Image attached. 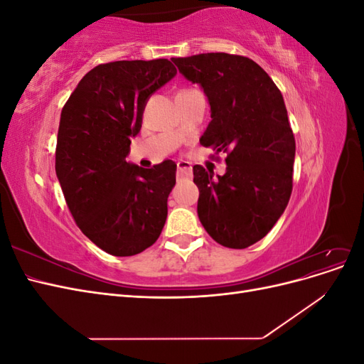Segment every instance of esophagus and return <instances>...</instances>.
Instances as JSON below:
<instances>
[{
	"mask_svg": "<svg viewBox=\"0 0 364 364\" xmlns=\"http://www.w3.org/2000/svg\"><path fill=\"white\" fill-rule=\"evenodd\" d=\"M193 174V167L190 162L179 161L178 162V178H190Z\"/></svg>",
	"mask_w": 364,
	"mask_h": 364,
	"instance_id": "esophagus-1",
	"label": "esophagus"
}]
</instances>
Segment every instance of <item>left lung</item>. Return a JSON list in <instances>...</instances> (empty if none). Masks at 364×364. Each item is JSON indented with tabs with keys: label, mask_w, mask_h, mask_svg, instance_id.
Listing matches in <instances>:
<instances>
[{
	"label": "left lung",
	"mask_w": 364,
	"mask_h": 364,
	"mask_svg": "<svg viewBox=\"0 0 364 364\" xmlns=\"http://www.w3.org/2000/svg\"><path fill=\"white\" fill-rule=\"evenodd\" d=\"M211 106L203 147L226 153V173L194 165L197 214L218 245L245 249L266 237L293 190L294 135L278 86L258 63L228 53L174 58Z\"/></svg>",
	"instance_id": "1"
}]
</instances>
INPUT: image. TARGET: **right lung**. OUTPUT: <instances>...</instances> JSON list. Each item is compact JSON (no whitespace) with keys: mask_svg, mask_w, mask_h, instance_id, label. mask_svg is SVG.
Wrapping results in <instances>:
<instances>
[{"mask_svg":"<svg viewBox=\"0 0 364 364\" xmlns=\"http://www.w3.org/2000/svg\"><path fill=\"white\" fill-rule=\"evenodd\" d=\"M176 73L168 59L97 65L62 109L56 174L65 200L82 232L114 257L150 247L167 220L176 164L141 168L126 156L149 97Z\"/></svg>","mask_w":364,"mask_h":364,"instance_id":"1","label":"right lung"}]
</instances>
